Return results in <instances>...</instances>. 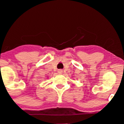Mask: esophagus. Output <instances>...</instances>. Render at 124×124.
<instances>
[{
	"instance_id": "1",
	"label": "esophagus",
	"mask_w": 124,
	"mask_h": 124,
	"mask_svg": "<svg viewBox=\"0 0 124 124\" xmlns=\"http://www.w3.org/2000/svg\"><path fill=\"white\" fill-rule=\"evenodd\" d=\"M57 72H58L59 74H62V69H59V70H57Z\"/></svg>"
}]
</instances>
